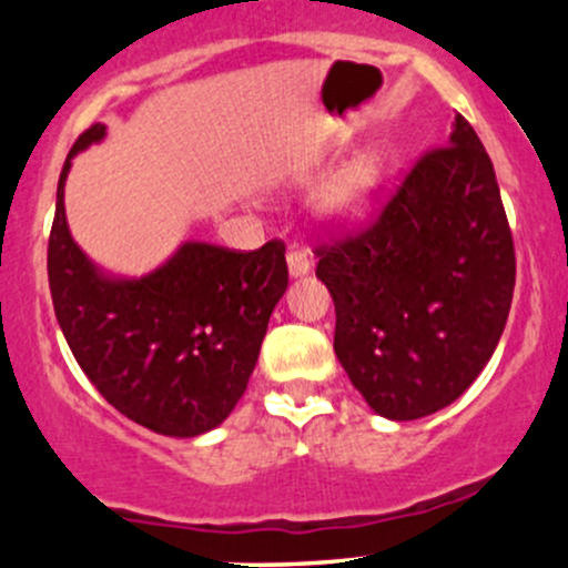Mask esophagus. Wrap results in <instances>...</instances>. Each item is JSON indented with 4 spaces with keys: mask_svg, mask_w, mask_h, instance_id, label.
Masks as SVG:
<instances>
[{
    "mask_svg": "<svg viewBox=\"0 0 568 568\" xmlns=\"http://www.w3.org/2000/svg\"><path fill=\"white\" fill-rule=\"evenodd\" d=\"M310 270H312V262H310V256H306V251H291L288 253L291 277H304Z\"/></svg>",
    "mask_w": 568,
    "mask_h": 568,
    "instance_id": "1",
    "label": "esophagus"
}]
</instances>
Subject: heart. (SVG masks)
Here are the masks:
<instances>
[{
	"label": "heart",
	"mask_w": 568,
	"mask_h": 568,
	"mask_svg": "<svg viewBox=\"0 0 568 568\" xmlns=\"http://www.w3.org/2000/svg\"><path fill=\"white\" fill-rule=\"evenodd\" d=\"M376 186V165L371 160H357L344 165L342 171H336L328 179V184L317 194V213L325 221H352L363 213V207L368 205L371 194Z\"/></svg>",
	"instance_id": "heart-1"
}]
</instances>
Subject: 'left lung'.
Here are the masks:
<instances>
[{"instance_id":"obj_1","label":"left lung","mask_w":568,"mask_h":568,"mask_svg":"<svg viewBox=\"0 0 568 568\" xmlns=\"http://www.w3.org/2000/svg\"><path fill=\"white\" fill-rule=\"evenodd\" d=\"M315 253L336 306L338 363L384 419L446 408L491 361L515 251L494 165L462 114L368 230Z\"/></svg>"}]
</instances>
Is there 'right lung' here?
<instances>
[{
	"mask_svg": "<svg viewBox=\"0 0 568 568\" xmlns=\"http://www.w3.org/2000/svg\"><path fill=\"white\" fill-rule=\"evenodd\" d=\"M106 139H77L58 179L48 277L58 325L95 389L135 425L194 438L216 429L256 368L272 310L288 288L277 240L251 253L181 243L143 277L101 270L69 232L63 186L71 160Z\"/></svg>",
	"mask_w": 568,
	"mask_h": 568,
	"instance_id": "right-lung-1",
	"label": "right lung"
}]
</instances>
